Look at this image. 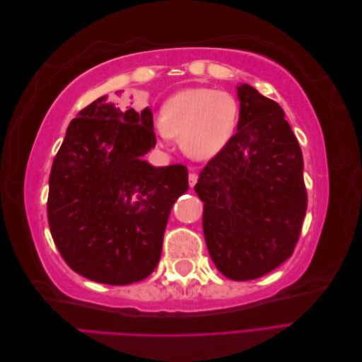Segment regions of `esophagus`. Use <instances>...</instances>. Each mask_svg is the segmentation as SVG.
I'll return each instance as SVG.
<instances>
[{
    "instance_id": "1",
    "label": "esophagus",
    "mask_w": 362,
    "mask_h": 362,
    "mask_svg": "<svg viewBox=\"0 0 362 362\" xmlns=\"http://www.w3.org/2000/svg\"><path fill=\"white\" fill-rule=\"evenodd\" d=\"M196 182H198V173L190 172V175H189V184H190V187H194Z\"/></svg>"
}]
</instances>
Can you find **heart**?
Masks as SVG:
<instances>
[{"instance_id": "b5f03b06", "label": "heart", "mask_w": 362, "mask_h": 362, "mask_svg": "<svg viewBox=\"0 0 362 362\" xmlns=\"http://www.w3.org/2000/svg\"><path fill=\"white\" fill-rule=\"evenodd\" d=\"M240 117L235 96L229 92L189 87L163 104L158 124L168 137L180 139L185 156L210 160L233 140Z\"/></svg>"}]
</instances>
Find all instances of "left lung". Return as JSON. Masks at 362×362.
Listing matches in <instances>:
<instances>
[{
    "mask_svg": "<svg viewBox=\"0 0 362 362\" xmlns=\"http://www.w3.org/2000/svg\"><path fill=\"white\" fill-rule=\"evenodd\" d=\"M237 92V133L202 169L194 192L216 267L229 279L249 281L291 257L308 198L302 151L279 104L249 84Z\"/></svg>",
    "mask_w": 362,
    "mask_h": 362,
    "instance_id": "obj_1",
    "label": "left lung"
}]
</instances>
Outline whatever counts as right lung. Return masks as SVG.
Masks as SVG:
<instances>
[{
  "label": "right lung",
  "mask_w": 362,
  "mask_h": 362,
  "mask_svg": "<svg viewBox=\"0 0 362 362\" xmlns=\"http://www.w3.org/2000/svg\"><path fill=\"white\" fill-rule=\"evenodd\" d=\"M156 144L149 107L120 112L101 96L71 120L52 161L47 210L54 243L81 276L127 286L157 267L189 172L141 160Z\"/></svg>",
  "instance_id": "obj_1"
}]
</instances>
